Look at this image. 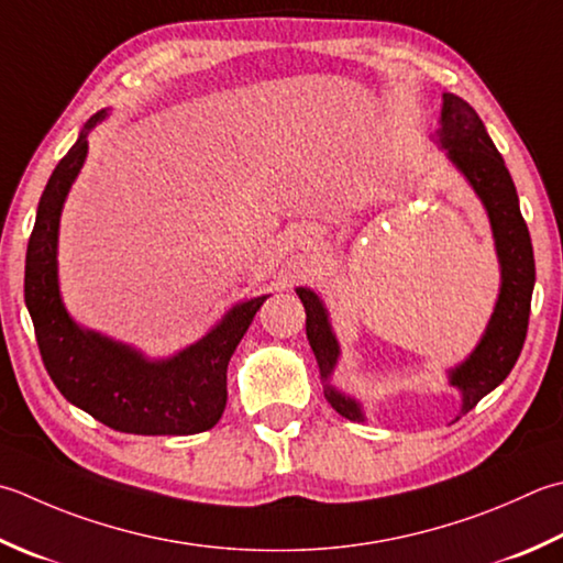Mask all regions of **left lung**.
Here are the masks:
<instances>
[{"mask_svg":"<svg viewBox=\"0 0 563 563\" xmlns=\"http://www.w3.org/2000/svg\"><path fill=\"white\" fill-rule=\"evenodd\" d=\"M437 143L446 148L449 161L464 173V178L486 207L500 261V295L486 334L481 336L478 346L471 351L464 363L449 371V383L461 390V415H466L510 376L517 356H520L527 324H530L534 253L515 183L476 109L466 99L449 92L444 95L442 129L437 131ZM297 295L307 312V339L314 351L319 376L324 380V398L341 417L363 422L361 405L329 383L339 361V341L329 324L322 300L310 288H297Z\"/></svg>","mask_w":563,"mask_h":563,"instance_id":"left-lung-1","label":"left lung"}]
</instances>
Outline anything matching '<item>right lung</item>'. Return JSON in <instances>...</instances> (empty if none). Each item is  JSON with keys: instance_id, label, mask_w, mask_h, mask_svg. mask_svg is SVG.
<instances>
[{"instance_id": "add662e5", "label": "right lung", "mask_w": 563, "mask_h": 563, "mask_svg": "<svg viewBox=\"0 0 563 563\" xmlns=\"http://www.w3.org/2000/svg\"><path fill=\"white\" fill-rule=\"evenodd\" d=\"M104 117L107 109L90 117L73 148L55 165L29 239L24 300L43 366L65 400L117 432H205L224 412L229 358L268 295L234 305L200 341L161 361L75 324L58 290V227L65 197L87 156V134Z\"/></svg>"}]
</instances>
